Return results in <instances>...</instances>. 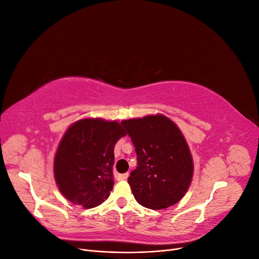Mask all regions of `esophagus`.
Instances as JSON below:
<instances>
[{"mask_svg":"<svg viewBox=\"0 0 259 259\" xmlns=\"http://www.w3.org/2000/svg\"><path fill=\"white\" fill-rule=\"evenodd\" d=\"M128 173H125V174H120V175H117V179L119 180H125V179H127V177H128Z\"/></svg>","mask_w":259,"mask_h":259,"instance_id":"esophagus-1","label":"esophagus"}]
</instances>
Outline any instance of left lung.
Masks as SVG:
<instances>
[{"label":"left lung","mask_w":259,"mask_h":259,"mask_svg":"<svg viewBox=\"0 0 259 259\" xmlns=\"http://www.w3.org/2000/svg\"><path fill=\"white\" fill-rule=\"evenodd\" d=\"M137 153L127 182L140 205L151 209L176 204L189 188L193 161L177 125L163 114L121 122Z\"/></svg>","instance_id":"left-lung-1"}]
</instances>
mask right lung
<instances>
[{
    "label": "right lung",
    "mask_w": 259,
    "mask_h": 259,
    "mask_svg": "<svg viewBox=\"0 0 259 259\" xmlns=\"http://www.w3.org/2000/svg\"><path fill=\"white\" fill-rule=\"evenodd\" d=\"M126 135L122 124L104 119H82L69 126L54 159L59 191L84 208L100 205L114 182V146Z\"/></svg>",
    "instance_id": "obj_1"
}]
</instances>
